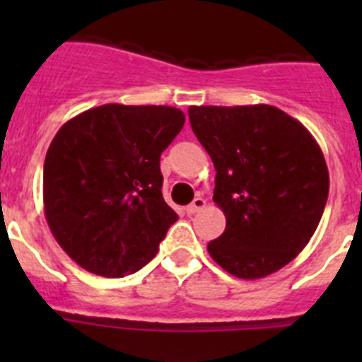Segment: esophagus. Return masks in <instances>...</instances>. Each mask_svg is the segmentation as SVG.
<instances>
[{
  "label": "esophagus",
  "mask_w": 362,
  "mask_h": 362,
  "mask_svg": "<svg viewBox=\"0 0 362 362\" xmlns=\"http://www.w3.org/2000/svg\"><path fill=\"white\" fill-rule=\"evenodd\" d=\"M204 204H206V201H204L203 197H196V199L192 201V203L187 206V214L188 216H194V214L204 209Z\"/></svg>",
  "instance_id": "1"
}]
</instances>
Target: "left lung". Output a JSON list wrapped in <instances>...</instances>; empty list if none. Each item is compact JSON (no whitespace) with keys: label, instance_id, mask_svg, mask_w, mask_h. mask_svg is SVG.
Masks as SVG:
<instances>
[{"label":"left lung","instance_id":"8db88e82","mask_svg":"<svg viewBox=\"0 0 362 362\" xmlns=\"http://www.w3.org/2000/svg\"><path fill=\"white\" fill-rule=\"evenodd\" d=\"M188 117L216 166L214 203L226 217L209 254L241 279L281 270L325 212L330 177L317 141L272 105L190 107Z\"/></svg>","mask_w":362,"mask_h":362}]
</instances>
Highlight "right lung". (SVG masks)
Instances as JSON below:
<instances>
[{
  "label": "right lung",
  "instance_id": "add662e5",
  "mask_svg": "<svg viewBox=\"0 0 362 362\" xmlns=\"http://www.w3.org/2000/svg\"><path fill=\"white\" fill-rule=\"evenodd\" d=\"M183 124L174 107L108 103L57 130L43 166L45 217L79 267L123 277L158 254L177 221L163 199L159 158Z\"/></svg>",
  "mask_w": 362,
  "mask_h": 362
}]
</instances>
